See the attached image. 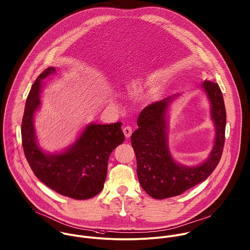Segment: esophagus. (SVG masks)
Segmentation results:
<instances>
[{"label":"esophagus","mask_w":250,"mask_h":250,"mask_svg":"<svg viewBox=\"0 0 250 250\" xmlns=\"http://www.w3.org/2000/svg\"><path fill=\"white\" fill-rule=\"evenodd\" d=\"M123 131H124L125 136L126 138H128V137H130L131 134H132V127L129 126V125H126V126H125V127L123 128Z\"/></svg>","instance_id":"1"}]
</instances>
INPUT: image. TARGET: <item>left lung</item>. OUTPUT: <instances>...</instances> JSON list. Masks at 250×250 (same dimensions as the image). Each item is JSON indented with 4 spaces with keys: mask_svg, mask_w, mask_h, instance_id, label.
Instances as JSON below:
<instances>
[{
    "mask_svg": "<svg viewBox=\"0 0 250 250\" xmlns=\"http://www.w3.org/2000/svg\"><path fill=\"white\" fill-rule=\"evenodd\" d=\"M203 89L211 104L215 125V141L208 158L196 167H186L172 158L167 145L166 110L175 97L166 98L145 107L131 135L136 155L137 176L142 188L155 199L177 196L205 181L217 166L224 148L226 111L217 83L206 80Z\"/></svg>",
    "mask_w": 250,
    "mask_h": 250,
    "instance_id": "left-lung-1",
    "label": "left lung"
}]
</instances>
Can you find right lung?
Masks as SVG:
<instances>
[{"instance_id": "add662e5", "label": "right lung", "mask_w": 250, "mask_h": 250, "mask_svg": "<svg viewBox=\"0 0 250 250\" xmlns=\"http://www.w3.org/2000/svg\"><path fill=\"white\" fill-rule=\"evenodd\" d=\"M55 72V67H47L28 95L21 125L23 150L34 174L45 186L63 196L89 199L102 190L110 153L125 141L122 123L91 124L68 150L44 153L36 142L33 117L40 105L42 79Z\"/></svg>"}]
</instances>
